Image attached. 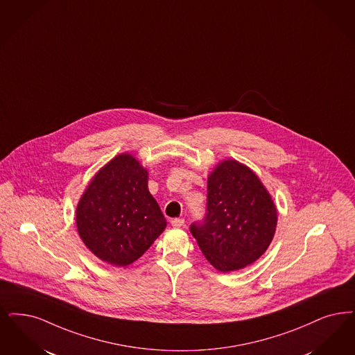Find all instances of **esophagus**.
<instances>
[{"instance_id":"esophagus-1","label":"esophagus","mask_w":355,"mask_h":355,"mask_svg":"<svg viewBox=\"0 0 355 355\" xmlns=\"http://www.w3.org/2000/svg\"><path fill=\"white\" fill-rule=\"evenodd\" d=\"M171 223L173 227L180 228L184 226V220L182 218H174V219H171Z\"/></svg>"}]
</instances>
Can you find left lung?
I'll list each match as a JSON object with an SVG mask.
<instances>
[{"mask_svg":"<svg viewBox=\"0 0 355 355\" xmlns=\"http://www.w3.org/2000/svg\"><path fill=\"white\" fill-rule=\"evenodd\" d=\"M277 209L270 191L248 166L220 161L207 178V214L190 232L215 270H238L252 264L270 247Z\"/></svg>","mask_w":355,"mask_h":355,"instance_id":"left-lung-1","label":"left lung"}]
</instances>
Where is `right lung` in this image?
<instances>
[{
  "label": "right lung",
  "instance_id": "obj_1",
  "mask_svg": "<svg viewBox=\"0 0 355 355\" xmlns=\"http://www.w3.org/2000/svg\"><path fill=\"white\" fill-rule=\"evenodd\" d=\"M148 171L121 153L92 177L76 206V227L85 247L100 260L127 267L141 257L166 227L148 190Z\"/></svg>",
  "mask_w": 355,
  "mask_h": 355
}]
</instances>
